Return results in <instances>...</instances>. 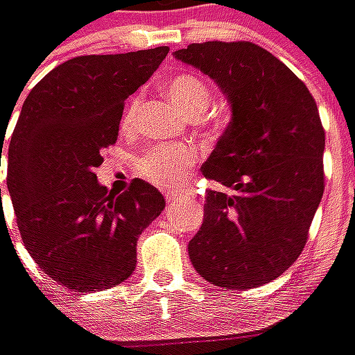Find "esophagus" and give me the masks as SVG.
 <instances>
[{
	"label": "esophagus",
	"mask_w": 355,
	"mask_h": 355,
	"mask_svg": "<svg viewBox=\"0 0 355 355\" xmlns=\"http://www.w3.org/2000/svg\"><path fill=\"white\" fill-rule=\"evenodd\" d=\"M182 196H193V191H167V193H165L167 201H177V199H180Z\"/></svg>",
	"instance_id": "obj_1"
}]
</instances>
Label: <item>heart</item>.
Wrapping results in <instances>:
<instances>
[{"label": "heart", "instance_id": "obj_1", "mask_svg": "<svg viewBox=\"0 0 355 355\" xmlns=\"http://www.w3.org/2000/svg\"><path fill=\"white\" fill-rule=\"evenodd\" d=\"M165 94L186 116H201L211 103V90L193 73H180L165 84ZM196 152L186 146H152L137 157L139 175L159 186H177L188 167L196 164Z\"/></svg>", "mask_w": 355, "mask_h": 355}]
</instances>
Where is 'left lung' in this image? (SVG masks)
<instances>
[{
  "label": "left lung",
  "instance_id": "left-lung-1",
  "mask_svg": "<svg viewBox=\"0 0 355 355\" xmlns=\"http://www.w3.org/2000/svg\"><path fill=\"white\" fill-rule=\"evenodd\" d=\"M175 58L214 80L231 122L201 171L222 186L205 198L188 244L196 271L224 290L278 278L301 256L324 196L325 131L295 73L250 41L191 43Z\"/></svg>",
  "mask_w": 355,
  "mask_h": 355
}]
</instances>
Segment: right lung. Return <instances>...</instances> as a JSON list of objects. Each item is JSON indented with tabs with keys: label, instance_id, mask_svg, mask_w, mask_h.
<instances>
[{
	"label": "right lung",
	"instance_id": "right-lung-1",
	"mask_svg": "<svg viewBox=\"0 0 355 355\" xmlns=\"http://www.w3.org/2000/svg\"><path fill=\"white\" fill-rule=\"evenodd\" d=\"M167 52L73 58L24 101L10 135L7 188L26 250L69 290H109L131 277L139 235L165 209L148 182L133 178L124 193H112L97 182L96 167L116 143L124 101ZM5 131L0 125V156Z\"/></svg>",
	"mask_w": 355,
	"mask_h": 355
}]
</instances>
